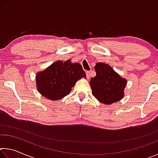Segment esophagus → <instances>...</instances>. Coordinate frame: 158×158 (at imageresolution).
Returning <instances> with one entry per match:
<instances>
[{
	"mask_svg": "<svg viewBox=\"0 0 158 158\" xmlns=\"http://www.w3.org/2000/svg\"><path fill=\"white\" fill-rule=\"evenodd\" d=\"M86 77H87V79H90V71H86Z\"/></svg>",
	"mask_w": 158,
	"mask_h": 158,
	"instance_id": "34e87169",
	"label": "esophagus"
}]
</instances>
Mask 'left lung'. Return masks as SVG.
I'll use <instances>...</instances> for the list:
<instances>
[{
  "label": "left lung",
  "instance_id": "left-lung-1",
  "mask_svg": "<svg viewBox=\"0 0 158 158\" xmlns=\"http://www.w3.org/2000/svg\"><path fill=\"white\" fill-rule=\"evenodd\" d=\"M95 70L96 76L90 81L93 95L105 105L121 100L124 96L127 80L122 78L106 63H96Z\"/></svg>",
  "mask_w": 158,
  "mask_h": 158
}]
</instances>
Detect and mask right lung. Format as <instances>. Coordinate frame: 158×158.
<instances>
[{
    "label": "right lung",
    "mask_w": 158,
    "mask_h": 158,
    "mask_svg": "<svg viewBox=\"0 0 158 158\" xmlns=\"http://www.w3.org/2000/svg\"><path fill=\"white\" fill-rule=\"evenodd\" d=\"M85 73L79 63L57 60L36 75L37 89L44 98L58 100L71 92L76 82Z\"/></svg>",
    "instance_id": "obj_1"
}]
</instances>
